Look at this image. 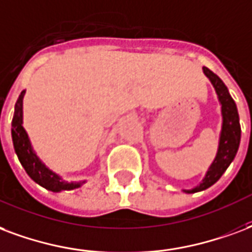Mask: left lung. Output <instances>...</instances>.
<instances>
[{
	"instance_id": "obj_1",
	"label": "left lung",
	"mask_w": 252,
	"mask_h": 252,
	"mask_svg": "<svg viewBox=\"0 0 252 252\" xmlns=\"http://www.w3.org/2000/svg\"><path fill=\"white\" fill-rule=\"evenodd\" d=\"M203 72L207 76V79L211 81L212 87L215 88V92L218 94V100L220 102L221 129L215 159L207 169L202 182L191 189H183L186 193L200 192L214 186L221 178L225 169L230 167L232 160L235 159L240 144V132L242 131H240L239 115H238L235 101L232 100L228 89L224 83L219 79V76H216L206 66H203Z\"/></svg>"
}]
</instances>
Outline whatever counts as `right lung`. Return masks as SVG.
<instances>
[{
  "instance_id": "obj_1",
  "label": "right lung",
  "mask_w": 252,
  "mask_h": 252,
  "mask_svg": "<svg viewBox=\"0 0 252 252\" xmlns=\"http://www.w3.org/2000/svg\"><path fill=\"white\" fill-rule=\"evenodd\" d=\"M27 91H22L20 97L17 100L14 107V116L12 120V140L14 145L17 158L20 160L21 165L25 168L27 173L31 176L32 180H34L41 187L46 188L52 192H61V191H70L81 187L83 182H66L60 176L59 173L53 172L49 167H46L45 163L37 156L36 151L33 150L31 139L28 136L25 128L22 126L24 123V112H22V100Z\"/></svg>"
}]
</instances>
